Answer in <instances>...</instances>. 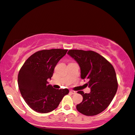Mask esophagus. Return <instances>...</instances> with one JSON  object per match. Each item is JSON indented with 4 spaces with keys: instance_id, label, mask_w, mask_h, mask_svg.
<instances>
[{
    "instance_id": "34e87169",
    "label": "esophagus",
    "mask_w": 135,
    "mask_h": 135,
    "mask_svg": "<svg viewBox=\"0 0 135 135\" xmlns=\"http://www.w3.org/2000/svg\"><path fill=\"white\" fill-rule=\"evenodd\" d=\"M70 93H71V94H75V93H76V91L71 90V91H70Z\"/></svg>"
}]
</instances>
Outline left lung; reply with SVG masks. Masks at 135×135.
Listing matches in <instances>:
<instances>
[{
  "label": "left lung",
  "mask_w": 135,
  "mask_h": 135,
  "mask_svg": "<svg viewBox=\"0 0 135 135\" xmlns=\"http://www.w3.org/2000/svg\"><path fill=\"white\" fill-rule=\"evenodd\" d=\"M68 54L80 68L81 78L88 79L89 93L78 91L83 100L77 110L86 116H94L104 111L110 104L118 89L115 70L110 62L92 50H69Z\"/></svg>",
  "instance_id": "obj_1"
}]
</instances>
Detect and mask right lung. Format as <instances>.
I'll list each match as a JSON object with an SVG mask.
<instances>
[{"instance_id": "1", "label": "right lung", "mask_w": 135, "mask_h": 135, "mask_svg": "<svg viewBox=\"0 0 135 135\" xmlns=\"http://www.w3.org/2000/svg\"><path fill=\"white\" fill-rule=\"evenodd\" d=\"M67 51L54 49L36 52L21 68L17 77L19 90L27 104L36 112L47 113L54 110L69 93L68 89H55L47 81Z\"/></svg>"}]
</instances>
